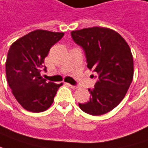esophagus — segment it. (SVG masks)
<instances>
[{"instance_id":"esophagus-1","label":"esophagus","mask_w":148,"mask_h":148,"mask_svg":"<svg viewBox=\"0 0 148 148\" xmlns=\"http://www.w3.org/2000/svg\"><path fill=\"white\" fill-rule=\"evenodd\" d=\"M69 84V86L71 88V89H73V90H76V89H78V86H75V85H72V84Z\"/></svg>"}]
</instances>
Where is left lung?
Instances as JSON below:
<instances>
[{
	"mask_svg": "<svg viewBox=\"0 0 148 148\" xmlns=\"http://www.w3.org/2000/svg\"><path fill=\"white\" fill-rule=\"evenodd\" d=\"M71 37L84 51L87 67L98 74L95 88L89 89L90 100L79 103V106L92 116L106 114L123 100L132 81L133 58L130 47L118 32L106 27L73 31Z\"/></svg>",
	"mask_w": 148,
	"mask_h": 148,
	"instance_id": "1",
	"label": "left lung"
}]
</instances>
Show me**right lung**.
Instances as JSON below:
<instances>
[{"label": "right lung", "mask_w": 148, "mask_h": 148, "mask_svg": "<svg viewBox=\"0 0 148 148\" xmlns=\"http://www.w3.org/2000/svg\"><path fill=\"white\" fill-rule=\"evenodd\" d=\"M64 35V32L35 30L14 42L8 51L7 82L16 100L28 111L42 112L49 108L63 84L48 82L41 76V71L46 72L44 58Z\"/></svg>", "instance_id": "right-lung-1"}]
</instances>
